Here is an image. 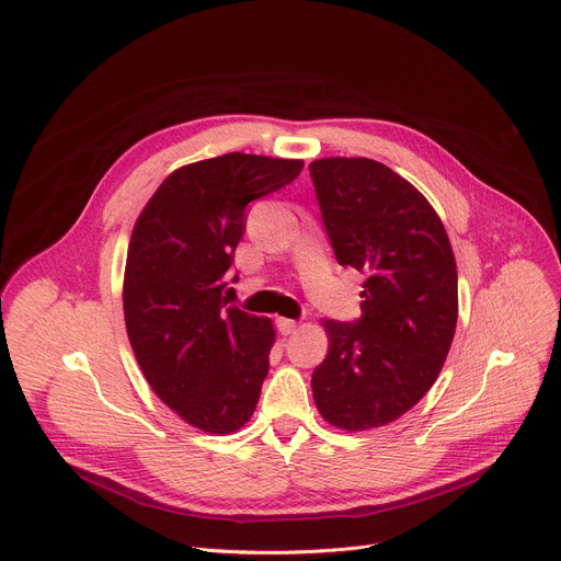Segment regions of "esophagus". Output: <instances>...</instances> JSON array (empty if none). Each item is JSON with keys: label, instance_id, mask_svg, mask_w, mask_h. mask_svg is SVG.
<instances>
[{"label": "esophagus", "instance_id": "esophagus-1", "mask_svg": "<svg viewBox=\"0 0 561 561\" xmlns=\"http://www.w3.org/2000/svg\"><path fill=\"white\" fill-rule=\"evenodd\" d=\"M277 330L288 336V334H296L298 332V322L290 320V318H277Z\"/></svg>", "mask_w": 561, "mask_h": 561}]
</instances>
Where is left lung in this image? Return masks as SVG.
I'll list each match as a JSON object with an SVG mask.
<instances>
[{
  "mask_svg": "<svg viewBox=\"0 0 561 561\" xmlns=\"http://www.w3.org/2000/svg\"><path fill=\"white\" fill-rule=\"evenodd\" d=\"M339 265L366 275L362 316L325 320L328 357L311 389L328 423L381 427L436 381L457 328V265L444 222L400 174L373 159L309 165Z\"/></svg>",
  "mask_w": 561,
  "mask_h": 561,
  "instance_id": "obj_1",
  "label": "left lung"
}]
</instances>
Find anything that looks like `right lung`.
I'll list each match as a JSON object with an SVG mask.
<instances>
[{
	"mask_svg": "<svg viewBox=\"0 0 561 561\" xmlns=\"http://www.w3.org/2000/svg\"><path fill=\"white\" fill-rule=\"evenodd\" d=\"M302 165L241 152L191 163L136 220L123 293L134 355L152 391L204 432H236L254 414L275 332L268 318L227 305L225 279L248 204Z\"/></svg>",
	"mask_w": 561,
	"mask_h": 561,
	"instance_id": "right-lung-1",
	"label": "right lung"
}]
</instances>
